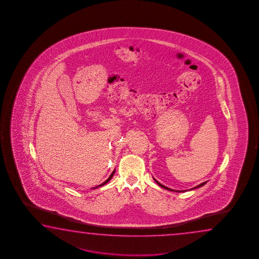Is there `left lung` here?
Wrapping results in <instances>:
<instances>
[{
  "mask_svg": "<svg viewBox=\"0 0 259 259\" xmlns=\"http://www.w3.org/2000/svg\"><path fill=\"white\" fill-rule=\"evenodd\" d=\"M154 180H155V179H154ZM155 181H156V182H157V184L159 185V186H160V187H162L163 189H168V190H170V191H176V192H184V191H185V190H174V189H169V188H167V187H165V186H164V185L160 184V183H159V182H158V181H157V180H155ZM206 182H203V183H201V184L198 185V186H197V187H195V188H193V189H197V188H200V187H202V186H204V185L206 184ZM186 191H187V190H186Z\"/></svg>",
  "mask_w": 259,
  "mask_h": 259,
  "instance_id": "left-lung-1",
  "label": "left lung"
}]
</instances>
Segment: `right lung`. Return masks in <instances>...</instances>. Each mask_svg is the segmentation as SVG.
Masks as SVG:
<instances>
[{
  "instance_id": "1",
  "label": "right lung",
  "mask_w": 259,
  "mask_h": 259,
  "mask_svg": "<svg viewBox=\"0 0 259 259\" xmlns=\"http://www.w3.org/2000/svg\"><path fill=\"white\" fill-rule=\"evenodd\" d=\"M114 173L115 169L114 170H113V172L111 173V175H110V177H109V179H108V180H106V181H104V182H103L102 184L99 185V186H97V187H95V188H92V189H97V188H99V187H101V186H103V185L107 184V183H108V182H109V181H110V180H111V179H112V177H113V175H114Z\"/></svg>"
}]
</instances>
